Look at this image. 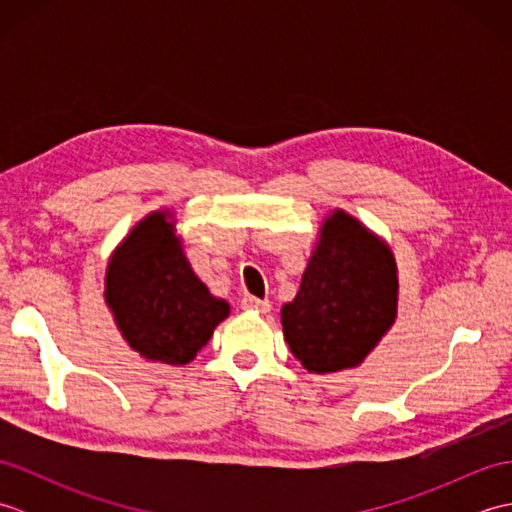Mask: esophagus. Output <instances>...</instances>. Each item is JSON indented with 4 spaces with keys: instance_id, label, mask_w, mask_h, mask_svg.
<instances>
[{
    "instance_id": "obj_1",
    "label": "esophagus",
    "mask_w": 512,
    "mask_h": 512,
    "mask_svg": "<svg viewBox=\"0 0 512 512\" xmlns=\"http://www.w3.org/2000/svg\"><path fill=\"white\" fill-rule=\"evenodd\" d=\"M242 308L244 310H253V312H262V314H266V312H270L273 310V303H270V299H257V297H244L242 299Z\"/></svg>"
}]
</instances>
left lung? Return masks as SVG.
<instances>
[{"label":"left lung","mask_w":512,"mask_h":512,"mask_svg":"<svg viewBox=\"0 0 512 512\" xmlns=\"http://www.w3.org/2000/svg\"><path fill=\"white\" fill-rule=\"evenodd\" d=\"M398 314V268L391 248L345 213L325 217L297 297L281 308L284 336L314 374L361 365Z\"/></svg>","instance_id":"obj_1"}]
</instances>
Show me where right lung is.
Wrapping results in <instances>:
<instances>
[{"instance_id": "right-lung-1", "label": "right lung", "mask_w": 512, "mask_h": 512, "mask_svg": "<svg viewBox=\"0 0 512 512\" xmlns=\"http://www.w3.org/2000/svg\"><path fill=\"white\" fill-rule=\"evenodd\" d=\"M105 303L127 345L167 365L193 361L231 312L193 273L169 209L145 215L114 248Z\"/></svg>"}]
</instances>
